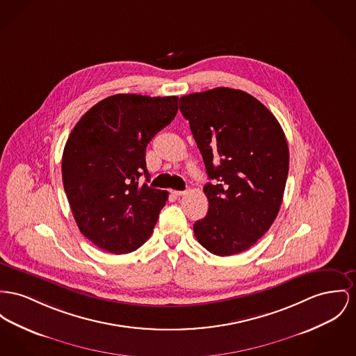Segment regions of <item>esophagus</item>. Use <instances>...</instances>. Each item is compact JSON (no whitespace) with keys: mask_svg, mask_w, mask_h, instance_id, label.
I'll return each mask as SVG.
<instances>
[{"mask_svg":"<svg viewBox=\"0 0 356 356\" xmlns=\"http://www.w3.org/2000/svg\"><path fill=\"white\" fill-rule=\"evenodd\" d=\"M186 191H181V190H171V194L172 195H175V197H181V195H184Z\"/></svg>","mask_w":356,"mask_h":356,"instance_id":"obj_1","label":"esophagus"}]
</instances>
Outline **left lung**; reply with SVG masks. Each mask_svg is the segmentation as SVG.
I'll return each mask as SVG.
<instances>
[{"label":"left lung","instance_id":"8db88e82","mask_svg":"<svg viewBox=\"0 0 356 356\" xmlns=\"http://www.w3.org/2000/svg\"><path fill=\"white\" fill-rule=\"evenodd\" d=\"M179 111L213 179L204 186L209 209L194 235L214 255L240 254L280 212L289 172L284 129L261 101L229 88L184 95Z\"/></svg>","mask_w":356,"mask_h":356}]
</instances>
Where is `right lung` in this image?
<instances>
[{"label":"right lung","instance_id":"add662e5","mask_svg":"<svg viewBox=\"0 0 356 356\" xmlns=\"http://www.w3.org/2000/svg\"><path fill=\"white\" fill-rule=\"evenodd\" d=\"M178 112V97L115 95L76 122L62 158V179L81 231L111 254L138 250L154 231L166 190L148 181L145 148Z\"/></svg>","mask_w":356,"mask_h":356}]
</instances>
